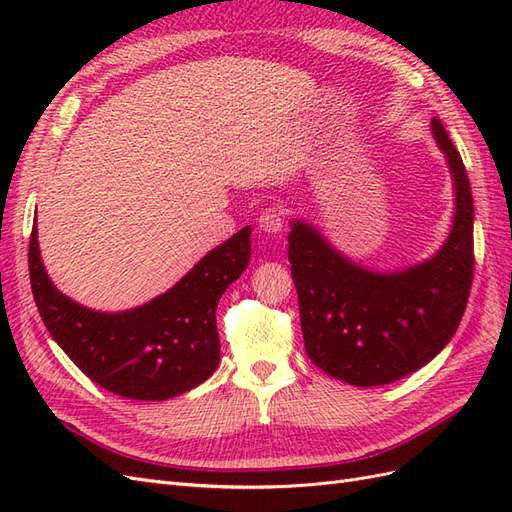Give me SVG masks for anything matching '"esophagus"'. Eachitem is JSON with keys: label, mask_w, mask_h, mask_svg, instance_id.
I'll list each match as a JSON object with an SVG mask.
<instances>
[{"label": "esophagus", "mask_w": 512, "mask_h": 512, "mask_svg": "<svg viewBox=\"0 0 512 512\" xmlns=\"http://www.w3.org/2000/svg\"><path fill=\"white\" fill-rule=\"evenodd\" d=\"M284 222H286V213H284L282 205H269L267 209H262L260 218H258L260 230L271 232V235L280 232L284 228Z\"/></svg>", "instance_id": "esophagus-1"}]
</instances>
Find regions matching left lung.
Here are the masks:
<instances>
[{"instance_id": "obj_1", "label": "left lung", "mask_w": 512, "mask_h": 512, "mask_svg": "<svg viewBox=\"0 0 512 512\" xmlns=\"http://www.w3.org/2000/svg\"><path fill=\"white\" fill-rule=\"evenodd\" d=\"M431 130L455 181V220L431 260L395 273L354 265L305 222H292L288 260L305 352L324 374L380 386L427 365L455 335L474 275V200L442 121Z\"/></svg>"}]
</instances>
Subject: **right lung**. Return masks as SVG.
I'll return each mask as SVG.
<instances>
[{
  "label": "right lung",
  "mask_w": 512,
  "mask_h": 512,
  "mask_svg": "<svg viewBox=\"0 0 512 512\" xmlns=\"http://www.w3.org/2000/svg\"><path fill=\"white\" fill-rule=\"evenodd\" d=\"M245 226L211 250L158 299L130 312L102 314L64 297L46 275L36 224L29 280L44 327L87 378L115 395L164 401L205 382L220 363L215 307L250 262Z\"/></svg>",
  "instance_id": "right-lung-1"
}]
</instances>
